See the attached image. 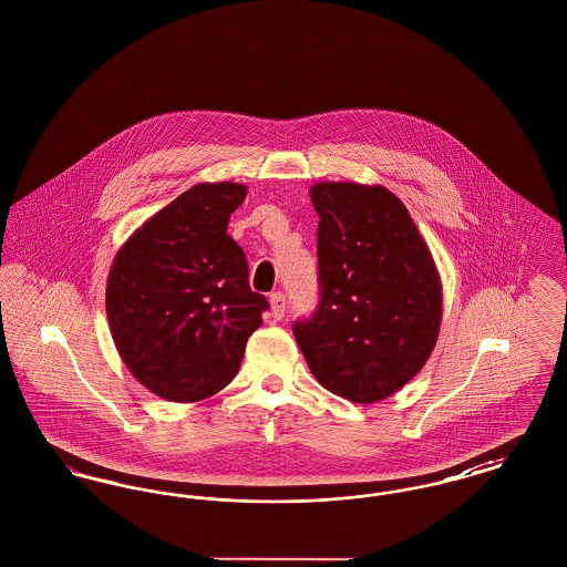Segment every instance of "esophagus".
<instances>
[{"label": "esophagus", "instance_id": "esophagus-1", "mask_svg": "<svg viewBox=\"0 0 567 567\" xmlns=\"http://www.w3.org/2000/svg\"><path fill=\"white\" fill-rule=\"evenodd\" d=\"M285 308H287L285 293H280V291H274V293H270L271 317H274V319H282V317H285Z\"/></svg>", "mask_w": 567, "mask_h": 567}]
</instances>
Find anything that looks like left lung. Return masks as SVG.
I'll return each mask as SVG.
<instances>
[{
    "label": "left lung",
    "instance_id": "1",
    "mask_svg": "<svg viewBox=\"0 0 567 567\" xmlns=\"http://www.w3.org/2000/svg\"><path fill=\"white\" fill-rule=\"evenodd\" d=\"M321 301L293 324L327 391L354 404L393 395L427 363L442 323V282L402 199L380 185L317 183Z\"/></svg>",
    "mask_w": 567,
    "mask_h": 567
}]
</instances>
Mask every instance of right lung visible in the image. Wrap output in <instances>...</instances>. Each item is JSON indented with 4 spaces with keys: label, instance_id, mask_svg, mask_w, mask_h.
<instances>
[{
    "label": "right lung",
    "instance_id": "obj_1",
    "mask_svg": "<svg viewBox=\"0 0 567 567\" xmlns=\"http://www.w3.org/2000/svg\"><path fill=\"white\" fill-rule=\"evenodd\" d=\"M240 183H199L123 244L110 266L114 347L140 384L167 402H202L240 370L266 297L250 291L243 248L227 234Z\"/></svg>",
    "mask_w": 567,
    "mask_h": 567
}]
</instances>
